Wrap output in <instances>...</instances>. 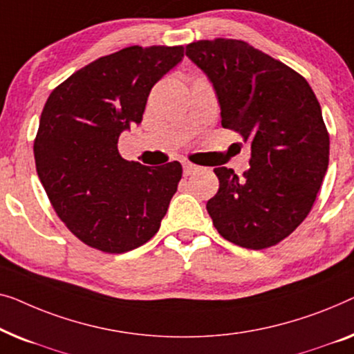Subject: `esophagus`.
Instances as JSON below:
<instances>
[{"mask_svg": "<svg viewBox=\"0 0 354 354\" xmlns=\"http://www.w3.org/2000/svg\"><path fill=\"white\" fill-rule=\"evenodd\" d=\"M197 170V167L196 165H192V163H189V162H183V173L186 176H189V175H192L194 171Z\"/></svg>", "mask_w": 354, "mask_h": 354, "instance_id": "esophagus-1", "label": "esophagus"}]
</instances>
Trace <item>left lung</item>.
Instances as JSON below:
<instances>
[{
  "mask_svg": "<svg viewBox=\"0 0 354 354\" xmlns=\"http://www.w3.org/2000/svg\"><path fill=\"white\" fill-rule=\"evenodd\" d=\"M186 56L205 73L223 128L250 141V168L239 178L215 168L216 196L207 202L226 241L261 250L301 225L328 167V133L305 78L241 39L191 43Z\"/></svg>",
  "mask_w": 354,
  "mask_h": 354,
  "instance_id": "obj_1",
  "label": "left lung"
}]
</instances>
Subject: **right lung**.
I'll return each instance as SVG.
<instances>
[{
    "mask_svg": "<svg viewBox=\"0 0 354 354\" xmlns=\"http://www.w3.org/2000/svg\"><path fill=\"white\" fill-rule=\"evenodd\" d=\"M183 46H129L99 57L49 94L33 144L37 173L72 234L106 253L156 236L183 175L179 162L146 167L118 153L142 120L149 93L183 61Z\"/></svg>",
    "mask_w": 354,
    "mask_h": 354,
    "instance_id": "obj_1",
    "label": "right lung"
}]
</instances>
